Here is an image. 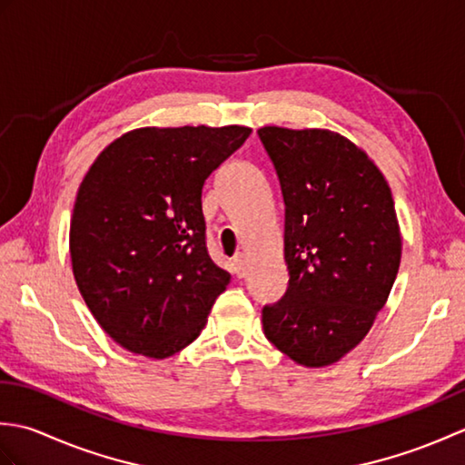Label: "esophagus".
I'll use <instances>...</instances> for the list:
<instances>
[{
	"instance_id": "esophagus-1",
	"label": "esophagus",
	"mask_w": 465,
	"mask_h": 465,
	"mask_svg": "<svg viewBox=\"0 0 465 465\" xmlns=\"http://www.w3.org/2000/svg\"><path fill=\"white\" fill-rule=\"evenodd\" d=\"M232 272L238 275V278H243V275H245V260H243L242 253H238L232 260Z\"/></svg>"
}]
</instances>
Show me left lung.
<instances>
[{
    "instance_id": "8db88e82",
    "label": "left lung",
    "mask_w": 465,
    "mask_h": 465,
    "mask_svg": "<svg viewBox=\"0 0 465 465\" xmlns=\"http://www.w3.org/2000/svg\"><path fill=\"white\" fill-rule=\"evenodd\" d=\"M285 203L290 282L263 305V331L305 368L335 363L388 302L401 235L385 177L368 153L328 130H258Z\"/></svg>"
}]
</instances>
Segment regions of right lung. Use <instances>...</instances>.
<instances>
[{"label": "right lung", "instance_id": "1", "mask_svg": "<svg viewBox=\"0 0 465 465\" xmlns=\"http://www.w3.org/2000/svg\"><path fill=\"white\" fill-rule=\"evenodd\" d=\"M250 127H142L117 137L77 190V288L122 348L163 360L190 345L232 275L207 253L202 190Z\"/></svg>", "mask_w": 465, "mask_h": 465}]
</instances>
